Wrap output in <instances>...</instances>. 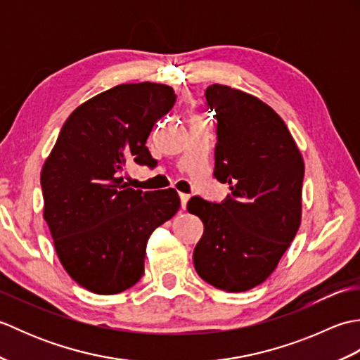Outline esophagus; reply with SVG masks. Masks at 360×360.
Returning <instances> with one entry per match:
<instances>
[{
  "mask_svg": "<svg viewBox=\"0 0 360 360\" xmlns=\"http://www.w3.org/2000/svg\"><path fill=\"white\" fill-rule=\"evenodd\" d=\"M179 198H181V207H182V210H186L187 202H188V200H190V195H187V193H179Z\"/></svg>",
  "mask_w": 360,
  "mask_h": 360,
  "instance_id": "obj_1",
  "label": "esophagus"
}]
</instances>
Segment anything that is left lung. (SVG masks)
Listing matches in <instances>:
<instances>
[{
    "instance_id": "obj_1",
    "label": "left lung",
    "mask_w": 360,
    "mask_h": 360,
    "mask_svg": "<svg viewBox=\"0 0 360 360\" xmlns=\"http://www.w3.org/2000/svg\"><path fill=\"white\" fill-rule=\"evenodd\" d=\"M205 98L218 120L213 174L232 195L188 201L204 224L193 264L209 285L244 292L275 271L300 227L304 164L285 122L258 97L215 83Z\"/></svg>"
}]
</instances>
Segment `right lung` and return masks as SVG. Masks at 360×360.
Here are the masks:
<instances>
[{"label":"right lung","instance_id":"obj_1","mask_svg":"<svg viewBox=\"0 0 360 360\" xmlns=\"http://www.w3.org/2000/svg\"><path fill=\"white\" fill-rule=\"evenodd\" d=\"M172 86L117 85L75 108L41 170L43 218L70 277L94 294L131 288L143 274L151 232L181 207L174 188L142 192L122 172L153 167L147 139L173 108Z\"/></svg>","mask_w":360,"mask_h":360}]
</instances>
